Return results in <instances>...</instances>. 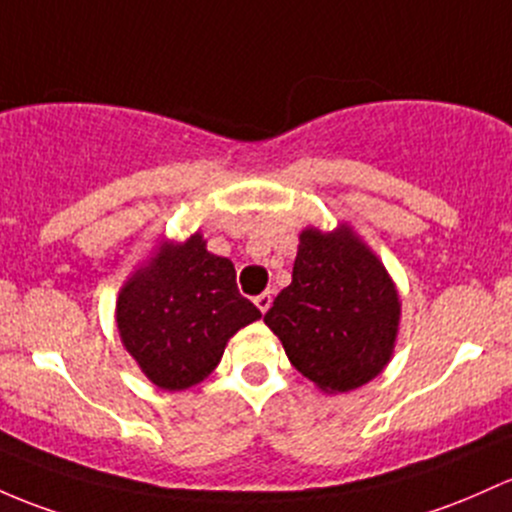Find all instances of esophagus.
Returning a JSON list of instances; mask_svg holds the SVG:
<instances>
[{
    "instance_id": "1",
    "label": "esophagus",
    "mask_w": 512,
    "mask_h": 512,
    "mask_svg": "<svg viewBox=\"0 0 512 512\" xmlns=\"http://www.w3.org/2000/svg\"><path fill=\"white\" fill-rule=\"evenodd\" d=\"M255 306L260 308L262 313H267V308L272 306V294H269V291H262L260 296H255Z\"/></svg>"
}]
</instances>
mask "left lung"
I'll use <instances>...</instances> for the list:
<instances>
[{
  "instance_id": "left-lung-1",
  "label": "left lung",
  "mask_w": 512,
  "mask_h": 512,
  "mask_svg": "<svg viewBox=\"0 0 512 512\" xmlns=\"http://www.w3.org/2000/svg\"><path fill=\"white\" fill-rule=\"evenodd\" d=\"M398 318L389 272L347 226L303 230L291 284L265 313L289 362L325 393L357 389L389 364Z\"/></svg>"
}]
</instances>
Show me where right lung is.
<instances>
[{
	"label": "right lung",
	"instance_id": "right-lung-1",
	"mask_svg": "<svg viewBox=\"0 0 512 512\" xmlns=\"http://www.w3.org/2000/svg\"><path fill=\"white\" fill-rule=\"evenodd\" d=\"M260 316L255 303L240 296L233 262L211 255L201 233L162 243L116 301L123 347L165 391L204 381L228 340Z\"/></svg>",
	"mask_w": 512,
	"mask_h": 512
}]
</instances>
